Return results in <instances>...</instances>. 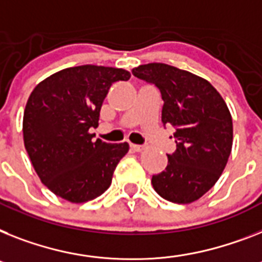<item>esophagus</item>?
I'll use <instances>...</instances> for the list:
<instances>
[{
	"label": "esophagus",
	"mask_w": 262,
	"mask_h": 262,
	"mask_svg": "<svg viewBox=\"0 0 262 262\" xmlns=\"http://www.w3.org/2000/svg\"><path fill=\"white\" fill-rule=\"evenodd\" d=\"M129 148L133 151H135V152H142V151L146 148L144 146H138V144H129Z\"/></svg>",
	"instance_id": "obj_1"
}]
</instances>
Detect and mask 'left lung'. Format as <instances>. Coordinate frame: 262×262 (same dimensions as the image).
Masks as SVG:
<instances>
[{
  "mask_svg": "<svg viewBox=\"0 0 262 262\" xmlns=\"http://www.w3.org/2000/svg\"><path fill=\"white\" fill-rule=\"evenodd\" d=\"M133 75L159 90L163 126L175 128L177 150L165 171L152 175V187L174 204L194 202L215 185L232 152L228 105L209 81L167 64L139 66Z\"/></svg>",
  "mask_w": 262,
  "mask_h": 262,
  "instance_id": "1",
  "label": "left lung"
}]
</instances>
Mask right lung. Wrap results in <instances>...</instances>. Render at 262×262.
I'll use <instances>...</instances> for the list:
<instances>
[{
	"instance_id": "1",
	"label": "right lung",
	"mask_w": 262,
	"mask_h": 262,
	"mask_svg": "<svg viewBox=\"0 0 262 262\" xmlns=\"http://www.w3.org/2000/svg\"><path fill=\"white\" fill-rule=\"evenodd\" d=\"M128 71L80 66L47 77L34 88L24 112V143L34 170L52 193L81 204L110 187L127 143L94 142L103 100Z\"/></svg>"
}]
</instances>
